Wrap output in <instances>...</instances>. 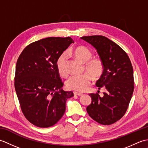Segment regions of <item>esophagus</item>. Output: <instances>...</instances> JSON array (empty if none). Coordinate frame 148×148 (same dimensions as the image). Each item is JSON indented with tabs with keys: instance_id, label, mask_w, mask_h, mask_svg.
<instances>
[{
	"instance_id": "esophagus-1",
	"label": "esophagus",
	"mask_w": 148,
	"mask_h": 148,
	"mask_svg": "<svg viewBox=\"0 0 148 148\" xmlns=\"http://www.w3.org/2000/svg\"><path fill=\"white\" fill-rule=\"evenodd\" d=\"M74 95H77V96H81V95H83V93L75 92H74Z\"/></svg>"
}]
</instances>
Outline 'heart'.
Listing matches in <instances>:
<instances>
[{
	"mask_svg": "<svg viewBox=\"0 0 148 148\" xmlns=\"http://www.w3.org/2000/svg\"><path fill=\"white\" fill-rule=\"evenodd\" d=\"M75 58L81 62L84 63V71L88 73L71 76L67 81V87L69 89L84 92L87 90L92 81V76L94 79H99L102 76L104 70V64L99 56H92L90 49L83 46H79L72 51ZM56 67L59 74L62 77L67 76L66 70V58L64 55H62L56 62Z\"/></svg>",
	"mask_w": 148,
	"mask_h": 148,
	"instance_id": "obj_1",
	"label": "heart"
}]
</instances>
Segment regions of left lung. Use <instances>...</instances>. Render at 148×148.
<instances>
[{
	"label": "left lung",
	"instance_id": "8db88e82",
	"mask_svg": "<svg viewBox=\"0 0 148 148\" xmlns=\"http://www.w3.org/2000/svg\"><path fill=\"white\" fill-rule=\"evenodd\" d=\"M91 44L102 59L104 70L96 85L106 89L103 96L90 93L92 103L88 114L100 124L109 125L120 119L126 112L134 89L133 67L127 53L117 44L102 36L81 37Z\"/></svg>",
	"mask_w": 148,
	"mask_h": 148
}]
</instances>
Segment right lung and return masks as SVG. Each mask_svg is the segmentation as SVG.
I'll return each mask as SVG.
<instances>
[{
	"mask_svg": "<svg viewBox=\"0 0 148 148\" xmlns=\"http://www.w3.org/2000/svg\"><path fill=\"white\" fill-rule=\"evenodd\" d=\"M73 42L69 37H47L30 44L19 56L15 90L25 117L36 127L56 124L64 114L67 100L74 95L62 90L56 67L58 58Z\"/></svg>",
	"mask_w": 148,
	"mask_h": 148,
	"instance_id": "right-lung-1",
	"label": "right lung"
}]
</instances>
